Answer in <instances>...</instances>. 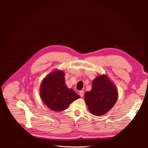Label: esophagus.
Returning <instances> with one entry per match:
<instances>
[{"label":"esophagus","instance_id":"esophagus-1","mask_svg":"<svg viewBox=\"0 0 148 148\" xmlns=\"http://www.w3.org/2000/svg\"><path fill=\"white\" fill-rule=\"evenodd\" d=\"M79 95L81 97H83V95H84V91L83 90H80L79 92Z\"/></svg>","mask_w":148,"mask_h":148}]
</instances>
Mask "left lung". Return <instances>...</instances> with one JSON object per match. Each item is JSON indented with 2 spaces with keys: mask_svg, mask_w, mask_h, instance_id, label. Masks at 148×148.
<instances>
[{
  "mask_svg": "<svg viewBox=\"0 0 148 148\" xmlns=\"http://www.w3.org/2000/svg\"><path fill=\"white\" fill-rule=\"evenodd\" d=\"M118 98L117 88L105 74L97 76L92 82V89L84 94V101L89 112L98 116L109 111Z\"/></svg>",
  "mask_w": 148,
  "mask_h": 148,
  "instance_id": "left-lung-1",
  "label": "left lung"
}]
</instances>
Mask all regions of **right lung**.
Instances as JSON below:
<instances>
[{
    "mask_svg": "<svg viewBox=\"0 0 148 148\" xmlns=\"http://www.w3.org/2000/svg\"><path fill=\"white\" fill-rule=\"evenodd\" d=\"M65 81L64 71L55 69L41 82L40 94L42 101L54 112L65 110L74 101L80 98L72 89L67 88Z\"/></svg>",
    "mask_w": 148,
    "mask_h": 148,
    "instance_id": "right-lung-1",
    "label": "right lung"
}]
</instances>
